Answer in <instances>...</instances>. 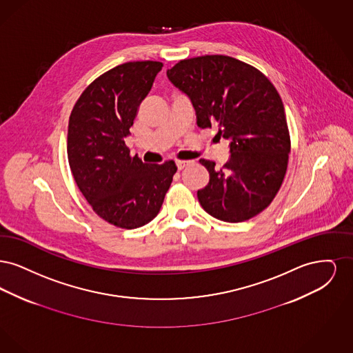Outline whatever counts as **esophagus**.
<instances>
[{"mask_svg": "<svg viewBox=\"0 0 353 353\" xmlns=\"http://www.w3.org/2000/svg\"><path fill=\"white\" fill-rule=\"evenodd\" d=\"M190 164H192V161H186V160H177L176 161V165H177L179 170H183L186 167H189Z\"/></svg>", "mask_w": 353, "mask_h": 353, "instance_id": "1", "label": "esophagus"}]
</instances>
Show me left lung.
I'll use <instances>...</instances> for the list:
<instances>
[{
  "instance_id": "8db88e82",
  "label": "left lung",
  "mask_w": 353,
  "mask_h": 353,
  "mask_svg": "<svg viewBox=\"0 0 353 353\" xmlns=\"http://www.w3.org/2000/svg\"><path fill=\"white\" fill-rule=\"evenodd\" d=\"M167 77L192 101L197 125H217L219 137L230 141L222 168L200 160L210 176L197 192L203 210L225 222L259 214L283 183L291 147L276 88L256 68L226 55L180 61Z\"/></svg>"
}]
</instances>
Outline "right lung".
<instances>
[{
	"label": "right lung",
	"mask_w": 353,
	"mask_h": 353,
	"mask_svg": "<svg viewBox=\"0 0 353 353\" xmlns=\"http://www.w3.org/2000/svg\"><path fill=\"white\" fill-rule=\"evenodd\" d=\"M161 68L141 61L111 68L84 90L68 120L74 180L94 212L123 229L144 226L159 214L177 170L174 161L160 165L131 157L124 143Z\"/></svg>",
	"instance_id": "add662e5"
}]
</instances>
